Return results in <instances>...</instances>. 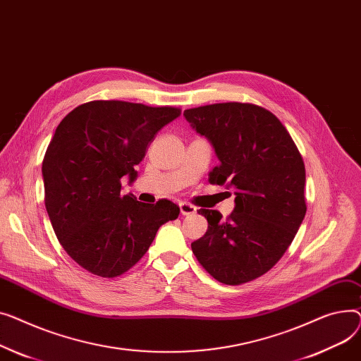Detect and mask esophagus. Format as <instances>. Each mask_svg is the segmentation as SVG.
Listing matches in <instances>:
<instances>
[{"mask_svg": "<svg viewBox=\"0 0 361 361\" xmlns=\"http://www.w3.org/2000/svg\"><path fill=\"white\" fill-rule=\"evenodd\" d=\"M179 208H180V214L182 216H194L197 213V207L190 205L188 202H180Z\"/></svg>", "mask_w": 361, "mask_h": 361, "instance_id": "esophagus-1", "label": "esophagus"}]
</instances>
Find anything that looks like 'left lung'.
<instances>
[{
  "mask_svg": "<svg viewBox=\"0 0 361 361\" xmlns=\"http://www.w3.org/2000/svg\"><path fill=\"white\" fill-rule=\"evenodd\" d=\"M192 128L213 144L220 160L209 182L235 190V209L201 208L205 235L190 243L217 281L239 286L268 272L291 245L305 214L306 171L280 119L258 104L227 102L186 109Z\"/></svg>",
  "mask_w": 361,
  "mask_h": 361,
  "instance_id": "1",
  "label": "left lung"
}]
</instances>
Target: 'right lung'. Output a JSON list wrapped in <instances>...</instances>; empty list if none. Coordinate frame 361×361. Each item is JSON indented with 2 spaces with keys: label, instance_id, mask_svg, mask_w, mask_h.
<instances>
[{
  "label": "right lung",
  "instance_id": "add662e5",
  "mask_svg": "<svg viewBox=\"0 0 361 361\" xmlns=\"http://www.w3.org/2000/svg\"><path fill=\"white\" fill-rule=\"evenodd\" d=\"M179 115L173 106L93 100L56 126L42 163L45 207L61 246L97 277L131 269L159 227L178 219L180 209L171 201L152 205L121 195V179L137 178L148 144Z\"/></svg>",
  "mask_w": 361,
  "mask_h": 361
}]
</instances>
